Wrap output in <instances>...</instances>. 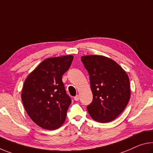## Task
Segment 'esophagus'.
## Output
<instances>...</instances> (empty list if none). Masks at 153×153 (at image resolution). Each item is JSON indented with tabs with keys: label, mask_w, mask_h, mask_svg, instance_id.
Wrapping results in <instances>:
<instances>
[{
	"label": "esophagus",
	"mask_w": 153,
	"mask_h": 153,
	"mask_svg": "<svg viewBox=\"0 0 153 153\" xmlns=\"http://www.w3.org/2000/svg\"><path fill=\"white\" fill-rule=\"evenodd\" d=\"M79 99V97L78 94H77V95H76V97H74V99H75V100H76V101H78Z\"/></svg>",
	"instance_id": "34e87169"
}]
</instances>
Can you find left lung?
<instances>
[{"instance_id":"8db88e82","label":"left lung","mask_w":153,"mask_h":153,"mask_svg":"<svg viewBox=\"0 0 153 153\" xmlns=\"http://www.w3.org/2000/svg\"><path fill=\"white\" fill-rule=\"evenodd\" d=\"M81 60L88 72L93 94V101L86 107L89 114L99 123L114 120L130 99L127 73L115 61L103 56H83Z\"/></svg>"}]
</instances>
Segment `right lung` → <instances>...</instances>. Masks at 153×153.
I'll list each match as a JSON object with an SVG mask.
<instances>
[{
	"mask_svg": "<svg viewBox=\"0 0 153 153\" xmlns=\"http://www.w3.org/2000/svg\"><path fill=\"white\" fill-rule=\"evenodd\" d=\"M71 55L49 58L28 75L22 91L28 115L42 128L54 130L63 124L71 99L65 91L62 76L69 69Z\"/></svg>",
	"mask_w": 153,
	"mask_h": 153,
	"instance_id": "add662e5",
	"label": "right lung"
}]
</instances>
